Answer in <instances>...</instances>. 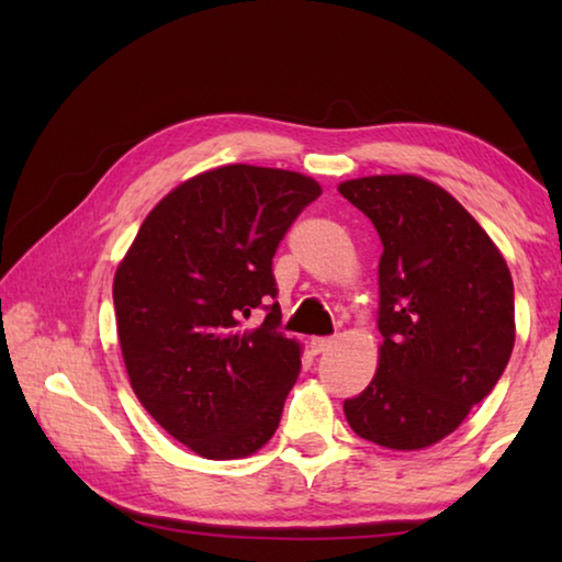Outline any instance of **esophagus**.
<instances>
[{"mask_svg": "<svg viewBox=\"0 0 562 562\" xmlns=\"http://www.w3.org/2000/svg\"><path fill=\"white\" fill-rule=\"evenodd\" d=\"M331 345H335V339H331V337H315L310 341L312 355H322V351H327Z\"/></svg>", "mask_w": 562, "mask_h": 562, "instance_id": "obj_1", "label": "esophagus"}]
</instances>
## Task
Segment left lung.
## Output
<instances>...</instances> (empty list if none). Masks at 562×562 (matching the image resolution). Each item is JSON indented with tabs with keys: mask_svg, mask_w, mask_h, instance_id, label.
<instances>
[{
	"mask_svg": "<svg viewBox=\"0 0 562 562\" xmlns=\"http://www.w3.org/2000/svg\"><path fill=\"white\" fill-rule=\"evenodd\" d=\"M339 193L376 227L379 369L345 402L351 429L396 451L459 429L506 369L516 341L508 265L443 188L416 176L347 180Z\"/></svg>",
	"mask_w": 562,
	"mask_h": 562,
	"instance_id": "obj_1",
	"label": "left lung"
}]
</instances>
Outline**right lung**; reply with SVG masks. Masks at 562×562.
Masks as SVG:
<instances>
[{
    "instance_id": "right-lung-1",
    "label": "right lung",
    "mask_w": 562,
    "mask_h": 562,
    "mask_svg": "<svg viewBox=\"0 0 562 562\" xmlns=\"http://www.w3.org/2000/svg\"><path fill=\"white\" fill-rule=\"evenodd\" d=\"M319 195L292 170H207L148 213L119 265L113 310L133 392L198 456L243 459L280 426L302 361L280 331L272 258ZM255 308L266 319L247 330Z\"/></svg>"
}]
</instances>
